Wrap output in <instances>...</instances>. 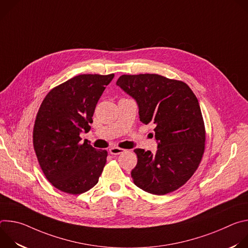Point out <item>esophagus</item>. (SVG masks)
<instances>
[{
	"label": "esophagus",
	"instance_id": "esophagus-1",
	"mask_svg": "<svg viewBox=\"0 0 248 248\" xmlns=\"http://www.w3.org/2000/svg\"><path fill=\"white\" fill-rule=\"evenodd\" d=\"M125 150L124 149H122V148H119V147H112L110 149V153L112 155H119V154H122L124 153Z\"/></svg>",
	"mask_w": 248,
	"mask_h": 248
}]
</instances>
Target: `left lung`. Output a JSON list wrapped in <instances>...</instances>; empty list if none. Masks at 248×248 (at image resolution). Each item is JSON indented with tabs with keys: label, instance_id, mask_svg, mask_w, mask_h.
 <instances>
[{
	"label": "left lung",
	"instance_id": "left-lung-1",
	"mask_svg": "<svg viewBox=\"0 0 248 248\" xmlns=\"http://www.w3.org/2000/svg\"><path fill=\"white\" fill-rule=\"evenodd\" d=\"M117 85L137 102L140 122L156 124V154L134 149V185L156 195L179 189L195 172L205 150V125L195 94L184 81L154 74L124 75Z\"/></svg>",
	"mask_w": 248,
	"mask_h": 248
}]
</instances>
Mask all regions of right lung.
Masks as SVG:
<instances>
[{"label": "right lung", "instance_id": "1", "mask_svg": "<svg viewBox=\"0 0 248 248\" xmlns=\"http://www.w3.org/2000/svg\"><path fill=\"white\" fill-rule=\"evenodd\" d=\"M115 75H80L44 98L33 127V147L46 179L59 190L81 194L99 181L108 152L80 143L96 105Z\"/></svg>", "mask_w": 248, "mask_h": 248}]
</instances>
